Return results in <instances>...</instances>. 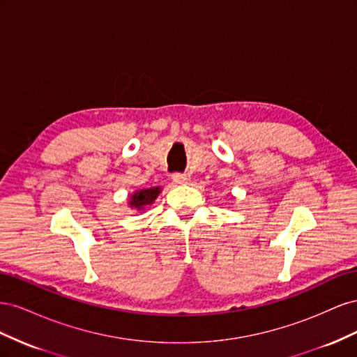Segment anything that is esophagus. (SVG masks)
Segmentation results:
<instances>
[{"label": "esophagus", "instance_id": "obj_1", "mask_svg": "<svg viewBox=\"0 0 357 357\" xmlns=\"http://www.w3.org/2000/svg\"><path fill=\"white\" fill-rule=\"evenodd\" d=\"M172 181H174L176 185H185V183H188V176L176 172V174H172Z\"/></svg>", "mask_w": 357, "mask_h": 357}]
</instances>
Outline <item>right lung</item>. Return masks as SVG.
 Returning a JSON list of instances; mask_svg holds the SVG:
<instances>
[{"instance_id":"1","label":"right lung","mask_w":357,"mask_h":357,"mask_svg":"<svg viewBox=\"0 0 357 357\" xmlns=\"http://www.w3.org/2000/svg\"><path fill=\"white\" fill-rule=\"evenodd\" d=\"M159 193H160V188L158 186L135 190L131 195V198H129V207L142 211L147 207V205H152L155 202Z\"/></svg>"}]
</instances>
